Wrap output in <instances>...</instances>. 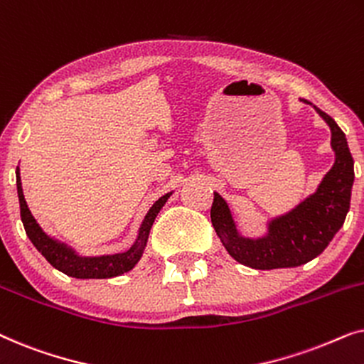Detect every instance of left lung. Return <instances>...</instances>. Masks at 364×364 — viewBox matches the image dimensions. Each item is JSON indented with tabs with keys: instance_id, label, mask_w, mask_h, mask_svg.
<instances>
[{
	"instance_id": "left-lung-1",
	"label": "left lung",
	"mask_w": 364,
	"mask_h": 364,
	"mask_svg": "<svg viewBox=\"0 0 364 364\" xmlns=\"http://www.w3.org/2000/svg\"><path fill=\"white\" fill-rule=\"evenodd\" d=\"M303 102L311 104L305 99ZM313 107L330 126L331 147L335 151V164L315 193L285 215L268 222L263 237L247 238L238 232L227 202L213 192L212 225L230 257L242 265L257 270L300 267L320 255L345 223L355 181L353 157L345 132L326 112Z\"/></svg>"
}]
</instances>
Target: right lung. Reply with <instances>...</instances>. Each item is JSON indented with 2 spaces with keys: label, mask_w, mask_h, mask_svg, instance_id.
<instances>
[{
  "label": "right lung",
  "mask_w": 364,
  "mask_h": 364,
  "mask_svg": "<svg viewBox=\"0 0 364 364\" xmlns=\"http://www.w3.org/2000/svg\"><path fill=\"white\" fill-rule=\"evenodd\" d=\"M16 187H18V198H19V210H21V220L26 230V235L33 245L38 248V252L51 263L59 272L66 273L68 277L74 278H112L119 277L122 273L132 270L141 260L144 248L147 245L149 232H151L152 223L156 220L157 213L161 212L164 203L172 196V192L162 196L154 205L149 208L147 215L144 217L139 228V235L134 242V245L127 252L114 253V255H101V257H81L68 247L66 243L54 240L39 227V223L34 220L31 210L28 208V203L24 200L21 177H19V167L16 168Z\"/></svg>",
  "instance_id": "obj_1"
}]
</instances>
